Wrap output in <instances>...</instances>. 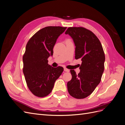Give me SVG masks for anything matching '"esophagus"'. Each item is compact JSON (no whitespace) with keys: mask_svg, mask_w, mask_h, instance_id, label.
<instances>
[{"mask_svg":"<svg viewBox=\"0 0 125 125\" xmlns=\"http://www.w3.org/2000/svg\"><path fill=\"white\" fill-rule=\"evenodd\" d=\"M64 71H65V72H69L70 70L67 68H64Z\"/></svg>","mask_w":125,"mask_h":125,"instance_id":"1","label":"esophagus"}]
</instances>
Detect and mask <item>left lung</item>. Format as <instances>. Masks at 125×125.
<instances>
[{"label":"left lung","instance_id":"left-lung-1","mask_svg":"<svg viewBox=\"0 0 125 125\" xmlns=\"http://www.w3.org/2000/svg\"><path fill=\"white\" fill-rule=\"evenodd\" d=\"M65 34L73 41L75 58L82 61L78 74L70 70L72 79L67 83L68 91L74 98L84 99L94 91L101 81L104 70V52L99 39L88 29L70 27Z\"/></svg>","mask_w":125,"mask_h":125}]
</instances>
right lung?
Listing matches in <instances>:
<instances>
[{
    "mask_svg": "<svg viewBox=\"0 0 125 125\" xmlns=\"http://www.w3.org/2000/svg\"><path fill=\"white\" fill-rule=\"evenodd\" d=\"M66 27L47 26L37 31L29 40L23 56V72L26 84L34 95H48L63 72L62 67L48 65V58L53 55V48L58 37Z\"/></svg>",
    "mask_w": 125,
    "mask_h": 125,
    "instance_id": "right-lung-1",
    "label": "right lung"
}]
</instances>
